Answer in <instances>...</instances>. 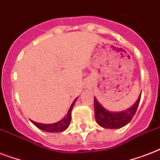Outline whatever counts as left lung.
Here are the masks:
<instances>
[{"label":"left lung","instance_id":"8db88e82","mask_svg":"<svg viewBox=\"0 0 160 160\" xmlns=\"http://www.w3.org/2000/svg\"><path fill=\"white\" fill-rule=\"evenodd\" d=\"M140 97L141 94L133 106L121 112H110L107 110L95 98V117L98 124L106 129H118L126 125L136 113Z\"/></svg>","mask_w":160,"mask_h":160}]
</instances>
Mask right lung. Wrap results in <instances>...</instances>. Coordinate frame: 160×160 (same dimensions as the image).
<instances>
[{"mask_svg":"<svg viewBox=\"0 0 160 160\" xmlns=\"http://www.w3.org/2000/svg\"><path fill=\"white\" fill-rule=\"evenodd\" d=\"M76 99L74 100V102L72 103V105L70 106V109L68 110L67 114L65 115L64 118H63L61 120H60L57 123H54V124H41V123H36L35 121H32L35 125H36L37 128L41 129V130L46 132H51V133H58V132H62L64 130L67 129L69 127V124H70V121H71V110H72V108L75 105V102Z\"/></svg>","mask_w":160,"mask_h":160,"instance_id":"obj_1","label":"right lung"}]
</instances>
